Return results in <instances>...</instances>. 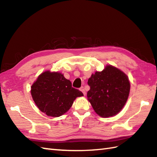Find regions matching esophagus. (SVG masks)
Segmentation results:
<instances>
[{"instance_id": "34e87169", "label": "esophagus", "mask_w": 157, "mask_h": 157, "mask_svg": "<svg viewBox=\"0 0 157 157\" xmlns=\"http://www.w3.org/2000/svg\"><path fill=\"white\" fill-rule=\"evenodd\" d=\"M79 90H80L82 92L83 94H84V95L85 96V95H86V91H85V90H84V87H82V88H79Z\"/></svg>"}]
</instances>
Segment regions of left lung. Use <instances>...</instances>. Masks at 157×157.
I'll list each match as a JSON object with an SVG mask.
<instances>
[{
	"mask_svg": "<svg viewBox=\"0 0 157 157\" xmlns=\"http://www.w3.org/2000/svg\"><path fill=\"white\" fill-rule=\"evenodd\" d=\"M87 97L95 112L109 117L121 111L128 100L130 84L128 76L119 69L107 65L88 79Z\"/></svg>",
	"mask_w": 157,
	"mask_h": 157,
	"instance_id": "1",
	"label": "left lung"
}]
</instances>
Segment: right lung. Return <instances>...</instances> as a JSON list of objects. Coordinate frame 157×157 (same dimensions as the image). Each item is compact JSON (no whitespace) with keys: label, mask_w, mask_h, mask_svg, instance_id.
Returning a JSON list of instances; mask_svg holds the SVG:
<instances>
[{"label":"right lung","mask_w":157,"mask_h":157,"mask_svg":"<svg viewBox=\"0 0 157 157\" xmlns=\"http://www.w3.org/2000/svg\"><path fill=\"white\" fill-rule=\"evenodd\" d=\"M31 94L38 109L51 117L61 116L83 93L72 87L71 82L58 72L42 73L31 87Z\"/></svg>","instance_id":"1"}]
</instances>
